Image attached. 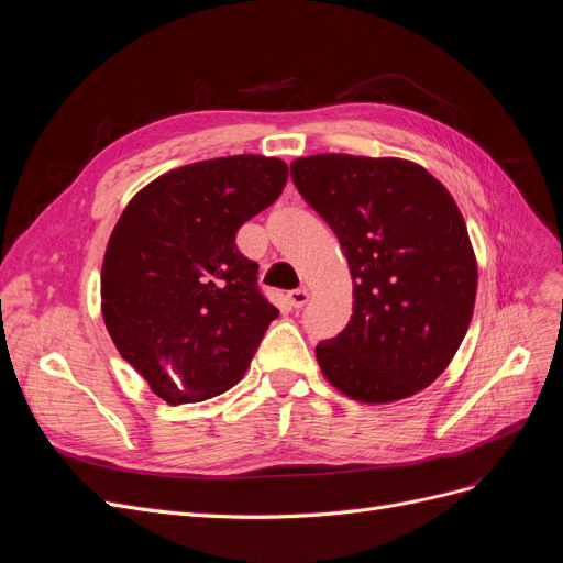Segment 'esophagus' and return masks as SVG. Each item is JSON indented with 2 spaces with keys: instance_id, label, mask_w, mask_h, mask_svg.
<instances>
[{
  "instance_id": "1",
  "label": "esophagus",
  "mask_w": 563,
  "mask_h": 563,
  "mask_svg": "<svg viewBox=\"0 0 563 563\" xmlns=\"http://www.w3.org/2000/svg\"><path fill=\"white\" fill-rule=\"evenodd\" d=\"M310 288H296V291H291L288 294V300H291V305L294 308H302V305H308V300H310Z\"/></svg>"
}]
</instances>
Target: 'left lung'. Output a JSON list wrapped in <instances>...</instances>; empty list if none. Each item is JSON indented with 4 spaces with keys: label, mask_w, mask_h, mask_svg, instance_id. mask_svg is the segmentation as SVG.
<instances>
[{
    "label": "left lung",
    "mask_w": 563,
    "mask_h": 563,
    "mask_svg": "<svg viewBox=\"0 0 563 563\" xmlns=\"http://www.w3.org/2000/svg\"><path fill=\"white\" fill-rule=\"evenodd\" d=\"M291 178L352 275V319L317 345L323 378L362 404L418 395L446 371L474 312L476 255L455 199L399 157H300Z\"/></svg>",
    "instance_id": "obj_1"
}]
</instances>
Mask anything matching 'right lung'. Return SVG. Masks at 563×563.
Here are the masks:
<instances>
[{
	"label": "right lung",
	"instance_id": "1",
	"mask_svg": "<svg viewBox=\"0 0 563 563\" xmlns=\"http://www.w3.org/2000/svg\"><path fill=\"white\" fill-rule=\"evenodd\" d=\"M286 162L234 155L174 168L119 216L100 269V310L119 354L166 404L242 380L279 317L255 284L236 230L277 201Z\"/></svg>",
	"mask_w": 563,
	"mask_h": 563
}]
</instances>
